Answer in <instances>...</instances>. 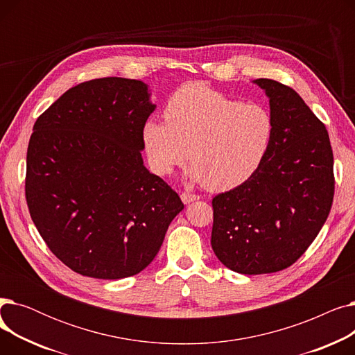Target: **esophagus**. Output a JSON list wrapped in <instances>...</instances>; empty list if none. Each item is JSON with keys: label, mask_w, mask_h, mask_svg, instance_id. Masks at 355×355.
I'll list each match as a JSON object with an SVG mask.
<instances>
[{"label": "esophagus", "mask_w": 355, "mask_h": 355, "mask_svg": "<svg viewBox=\"0 0 355 355\" xmlns=\"http://www.w3.org/2000/svg\"><path fill=\"white\" fill-rule=\"evenodd\" d=\"M198 198H200L198 196L190 194V193H182V194H181V200H182L184 204H190V202H193V201H196V200H198Z\"/></svg>", "instance_id": "1"}]
</instances>
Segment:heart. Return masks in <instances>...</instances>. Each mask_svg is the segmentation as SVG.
Returning a JSON list of instances; mask_svg holds the SVG:
<instances>
[{
	"mask_svg": "<svg viewBox=\"0 0 355 355\" xmlns=\"http://www.w3.org/2000/svg\"><path fill=\"white\" fill-rule=\"evenodd\" d=\"M165 122L148 121L144 146L157 174L191 161L189 178L211 191L246 182L262 165L275 132L268 107L243 103L202 83L180 87L164 109Z\"/></svg>",
	"mask_w": 355,
	"mask_h": 355,
	"instance_id": "b5f03b06",
	"label": "heart"
}]
</instances>
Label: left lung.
Segmentation results:
<instances>
[{"instance_id": "left-lung-1", "label": "left lung", "mask_w": 355, "mask_h": 355, "mask_svg": "<svg viewBox=\"0 0 355 355\" xmlns=\"http://www.w3.org/2000/svg\"><path fill=\"white\" fill-rule=\"evenodd\" d=\"M253 83L269 98L270 148L246 182L213 198L211 248L243 275L279 272L305 253L329 214L335 182L325 125L289 86Z\"/></svg>"}]
</instances>
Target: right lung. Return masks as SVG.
I'll list each match as a JSON object with an SVG mask.
<instances>
[{"instance_id":"right-lung-1","label":"right lung","mask_w":355,"mask_h":355,"mask_svg":"<svg viewBox=\"0 0 355 355\" xmlns=\"http://www.w3.org/2000/svg\"><path fill=\"white\" fill-rule=\"evenodd\" d=\"M148 85L123 78L69 89L35 121L26 198L49 249L71 270L122 279L157 256L178 194L144 165Z\"/></svg>"}]
</instances>
